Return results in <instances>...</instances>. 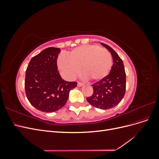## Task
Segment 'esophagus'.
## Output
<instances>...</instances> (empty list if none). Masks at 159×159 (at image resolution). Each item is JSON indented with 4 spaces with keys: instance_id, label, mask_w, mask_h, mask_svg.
I'll return each instance as SVG.
<instances>
[{
    "instance_id": "esophagus-1",
    "label": "esophagus",
    "mask_w": 159,
    "mask_h": 159,
    "mask_svg": "<svg viewBox=\"0 0 159 159\" xmlns=\"http://www.w3.org/2000/svg\"><path fill=\"white\" fill-rule=\"evenodd\" d=\"M84 84H82V83H80V82H78V87H82V86H84Z\"/></svg>"
}]
</instances>
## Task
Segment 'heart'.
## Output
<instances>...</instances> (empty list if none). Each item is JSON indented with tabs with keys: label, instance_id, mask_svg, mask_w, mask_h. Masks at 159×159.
I'll use <instances>...</instances> for the list:
<instances>
[{
	"label": "heart",
	"instance_id": "b5f03b06",
	"mask_svg": "<svg viewBox=\"0 0 159 159\" xmlns=\"http://www.w3.org/2000/svg\"><path fill=\"white\" fill-rule=\"evenodd\" d=\"M59 69L67 79H72L81 71L85 78L98 81L108 75L112 67V56L98 45H84L72 50L57 59Z\"/></svg>",
	"mask_w": 159,
	"mask_h": 159
}]
</instances>
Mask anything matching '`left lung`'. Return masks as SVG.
<instances>
[{
  "label": "left lung",
  "mask_w": 159,
  "mask_h": 159,
  "mask_svg": "<svg viewBox=\"0 0 159 159\" xmlns=\"http://www.w3.org/2000/svg\"><path fill=\"white\" fill-rule=\"evenodd\" d=\"M107 48L113 57V66L109 75L92 85L93 93L87 98L92 106L102 109H111L123 99L126 89V74L122 60L115 51L108 45L101 43Z\"/></svg>",
  "instance_id": "obj_1"
}]
</instances>
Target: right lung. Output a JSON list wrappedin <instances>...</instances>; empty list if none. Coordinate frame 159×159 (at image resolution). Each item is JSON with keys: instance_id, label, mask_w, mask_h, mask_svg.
<instances>
[{"instance_id": "add662e5", "label": "right lung", "mask_w": 159, "mask_h": 159, "mask_svg": "<svg viewBox=\"0 0 159 159\" xmlns=\"http://www.w3.org/2000/svg\"><path fill=\"white\" fill-rule=\"evenodd\" d=\"M61 50L50 47L33 57L26 71L25 91L32 105L43 112H54L63 107L70 91L77 86L66 81L57 71V58Z\"/></svg>"}]
</instances>
